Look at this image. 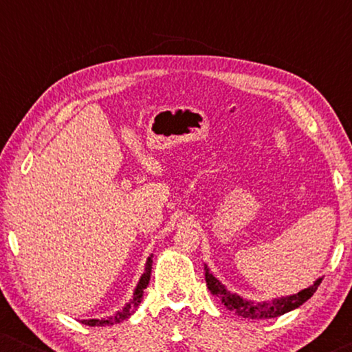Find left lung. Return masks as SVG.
<instances>
[{
    "instance_id": "8db88e82",
    "label": "left lung",
    "mask_w": 352,
    "mask_h": 352,
    "mask_svg": "<svg viewBox=\"0 0 352 352\" xmlns=\"http://www.w3.org/2000/svg\"><path fill=\"white\" fill-rule=\"evenodd\" d=\"M205 280L208 290L213 293L214 296H218L221 302L228 307L229 311H232L235 316L245 317V319H274V317L283 316L287 312H290L296 307H300L302 302H306L309 298L314 295L317 287L320 285L322 277L309 285L305 290L295 293V295L280 296V298H272L271 301H253L248 298H243L232 293L226 288L224 283H221L218 277L210 271V267L205 264Z\"/></svg>"
}]
</instances>
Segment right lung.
I'll list each match as a JSON object with an SVG mask.
<instances>
[{
    "label": "right lung",
    "instance_id": "1",
    "mask_svg": "<svg viewBox=\"0 0 352 352\" xmlns=\"http://www.w3.org/2000/svg\"><path fill=\"white\" fill-rule=\"evenodd\" d=\"M152 258L153 254L147 258L146 261V267H144V274L139 278L136 288H134L133 292V298L129 300L126 305H124L122 309L115 312L113 316H107V317H102V319H83L81 320V324L85 325H89V327H105V325H113V324H120V322H123L124 319H128L129 316L134 314L136 309L141 305L142 301V295H144V290H146L147 285H148V280H151V272H152Z\"/></svg>",
    "mask_w": 352,
    "mask_h": 352
}]
</instances>
